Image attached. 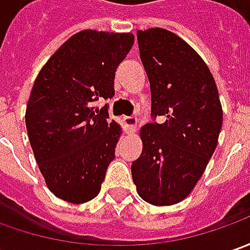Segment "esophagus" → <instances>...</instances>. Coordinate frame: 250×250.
<instances>
[{"label": "esophagus", "instance_id": "1", "mask_svg": "<svg viewBox=\"0 0 250 250\" xmlns=\"http://www.w3.org/2000/svg\"><path fill=\"white\" fill-rule=\"evenodd\" d=\"M123 123H125L127 131L130 134H133L134 131H135V128H137L138 120H137V117L135 116H125L123 117Z\"/></svg>", "mask_w": 250, "mask_h": 250}]
</instances>
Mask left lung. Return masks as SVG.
Returning <instances> with one entry per match:
<instances>
[{
    "label": "left lung",
    "instance_id": "obj_1",
    "mask_svg": "<svg viewBox=\"0 0 250 250\" xmlns=\"http://www.w3.org/2000/svg\"><path fill=\"white\" fill-rule=\"evenodd\" d=\"M142 65L151 84L152 117L165 122L141 128L142 153L131 165L145 202L184 201L202 177L223 125L219 91L194 48L166 29L137 31Z\"/></svg>",
    "mask_w": 250,
    "mask_h": 250
}]
</instances>
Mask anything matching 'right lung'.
I'll list each match as a JSON object with an SVG mask.
<instances>
[{
    "label": "right lung",
    "mask_w": 250,
    "mask_h": 250,
    "mask_svg": "<svg viewBox=\"0 0 250 250\" xmlns=\"http://www.w3.org/2000/svg\"><path fill=\"white\" fill-rule=\"evenodd\" d=\"M134 44L131 33L83 30L42 66L26 108L36 162L52 194L70 203L101 191L122 128L99 98L115 95V72Z\"/></svg>",
    "instance_id": "add662e5"
}]
</instances>
